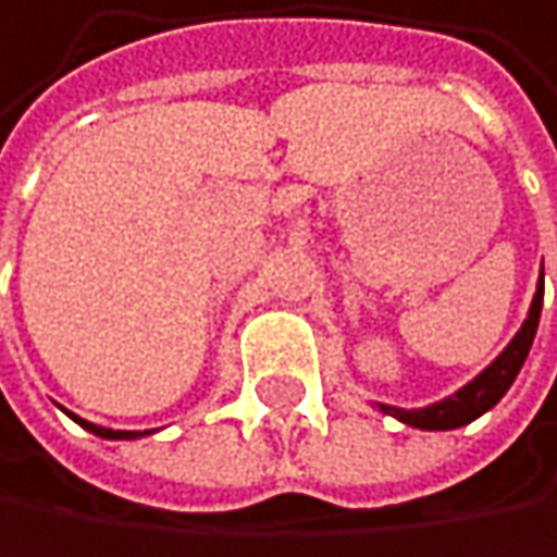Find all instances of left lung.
I'll list each match as a JSON object with an SVG mask.
<instances>
[{"instance_id":"obj_1","label":"left lung","mask_w":557,"mask_h":557,"mask_svg":"<svg viewBox=\"0 0 557 557\" xmlns=\"http://www.w3.org/2000/svg\"><path fill=\"white\" fill-rule=\"evenodd\" d=\"M542 298H545V275H539L529 314H525L522 327L516 331V337L506 344V350L480 376H473L467 386H460L454 396H447L441 403H431L424 409H399V406H383V403H376V409L383 416L399 418L403 424H412V428H421V431H450V428L470 424L473 418L490 412L509 393V386L516 383V376H519V370H522V363H525V357L532 350V341H535V331H539V314H542Z\"/></svg>"}]
</instances>
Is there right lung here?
<instances>
[{"mask_svg":"<svg viewBox=\"0 0 557 557\" xmlns=\"http://www.w3.org/2000/svg\"><path fill=\"white\" fill-rule=\"evenodd\" d=\"M71 416V412H67ZM81 428H87L90 434H97V437H107V441H136L141 434H151V431H113V428H100V424H94V421H87V418H77L71 416Z\"/></svg>","mask_w":557,"mask_h":557,"instance_id":"obj_1","label":"right lung"}]
</instances>
